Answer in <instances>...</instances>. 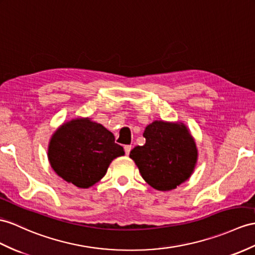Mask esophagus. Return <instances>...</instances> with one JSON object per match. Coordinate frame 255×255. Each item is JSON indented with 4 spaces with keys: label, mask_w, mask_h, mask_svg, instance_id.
<instances>
[{
    "label": "esophagus",
    "mask_w": 255,
    "mask_h": 255,
    "mask_svg": "<svg viewBox=\"0 0 255 255\" xmlns=\"http://www.w3.org/2000/svg\"><path fill=\"white\" fill-rule=\"evenodd\" d=\"M131 149H132L131 145H126V146H124V151H126L127 156H128L129 152H131Z\"/></svg>",
    "instance_id": "1"
}]
</instances>
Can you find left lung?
I'll list each match as a JSON object with an SVG mask.
<instances>
[{
	"instance_id": "1",
	"label": "left lung",
	"mask_w": 255,
	"mask_h": 255,
	"mask_svg": "<svg viewBox=\"0 0 255 255\" xmlns=\"http://www.w3.org/2000/svg\"><path fill=\"white\" fill-rule=\"evenodd\" d=\"M145 145L129 152L141 177L160 191L175 189L191 176L198 160L196 141L182 122L156 120L144 131Z\"/></svg>"
}]
</instances>
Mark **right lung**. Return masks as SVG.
<instances>
[{"label":"right lung","instance_id":"obj_1","mask_svg":"<svg viewBox=\"0 0 255 255\" xmlns=\"http://www.w3.org/2000/svg\"><path fill=\"white\" fill-rule=\"evenodd\" d=\"M123 154L114 134L90 118L61 124L52 135L47 150L56 174L79 188H90L101 181L111 161Z\"/></svg>","mask_w":255,"mask_h":255}]
</instances>
